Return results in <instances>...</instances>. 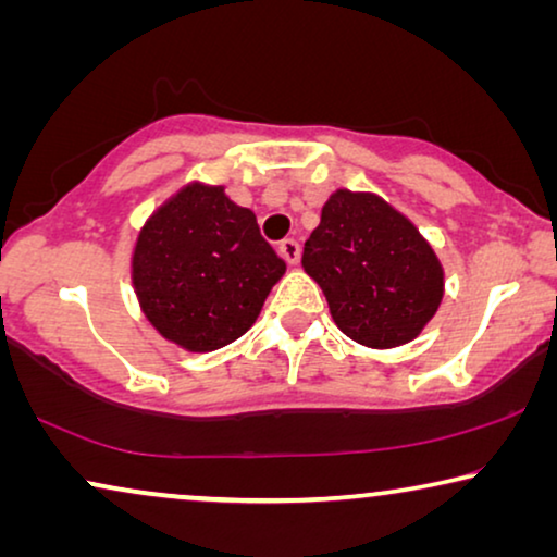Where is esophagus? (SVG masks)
<instances>
[{"mask_svg":"<svg viewBox=\"0 0 557 557\" xmlns=\"http://www.w3.org/2000/svg\"><path fill=\"white\" fill-rule=\"evenodd\" d=\"M278 253L284 256V261H286V263L296 265V263H299V258H301V246H299V240H294V238H286V240H281V246H278Z\"/></svg>","mask_w":557,"mask_h":557,"instance_id":"34e87169","label":"esophagus"}]
</instances>
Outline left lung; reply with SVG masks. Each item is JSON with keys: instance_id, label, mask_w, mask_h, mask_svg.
I'll return each mask as SVG.
<instances>
[{"instance_id": "8db88e82", "label": "left lung", "mask_w": 557, "mask_h": 557, "mask_svg": "<svg viewBox=\"0 0 557 557\" xmlns=\"http://www.w3.org/2000/svg\"><path fill=\"white\" fill-rule=\"evenodd\" d=\"M301 265L324 292L334 324L372 349L413 342L444 299L436 250L375 193L334 189Z\"/></svg>"}]
</instances>
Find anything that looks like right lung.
Segmentation results:
<instances>
[{"label":"right lung","instance_id":"obj_1","mask_svg":"<svg viewBox=\"0 0 557 557\" xmlns=\"http://www.w3.org/2000/svg\"><path fill=\"white\" fill-rule=\"evenodd\" d=\"M284 273L253 210L235 205L223 185L200 180L151 212L132 250L141 314L187 352H212L243 337Z\"/></svg>","mask_w":557,"mask_h":557}]
</instances>
